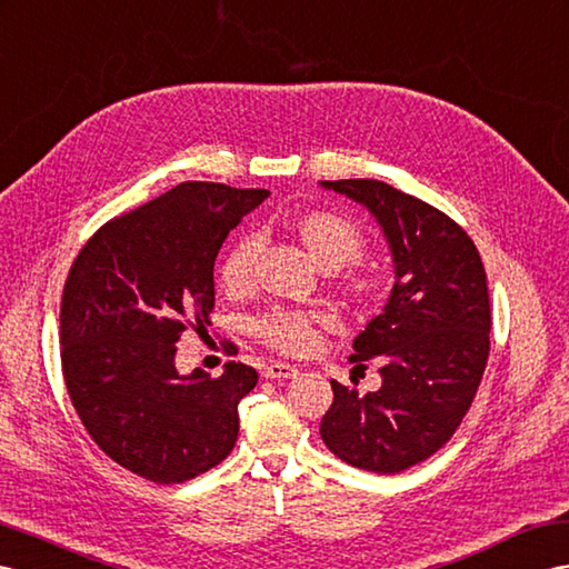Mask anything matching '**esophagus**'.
I'll use <instances>...</instances> for the list:
<instances>
[{"mask_svg": "<svg viewBox=\"0 0 569 569\" xmlns=\"http://www.w3.org/2000/svg\"><path fill=\"white\" fill-rule=\"evenodd\" d=\"M267 377V380H290V377L298 375V368L288 366V362H269V366L264 368V372H261Z\"/></svg>", "mask_w": 569, "mask_h": 569, "instance_id": "obj_1", "label": "esophagus"}]
</instances>
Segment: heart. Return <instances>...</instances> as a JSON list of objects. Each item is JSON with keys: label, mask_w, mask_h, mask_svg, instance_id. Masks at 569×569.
<instances>
[{"label": "heart", "mask_w": 569, "mask_h": 569, "mask_svg": "<svg viewBox=\"0 0 569 569\" xmlns=\"http://www.w3.org/2000/svg\"><path fill=\"white\" fill-rule=\"evenodd\" d=\"M290 230L302 244V250L322 271H337L333 288L353 308H368L380 293V279L372 269L339 268L356 261L366 250V232L348 216L333 211H310L298 216ZM254 238H240L232 242L218 264V281L232 296L244 293L254 279ZM329 317L308 310L273 308L252 319V333L269 348L288 356H302L317 346L319 327H327Z\"/></svg>", "instance_id": "heart-1"}]
</instances>
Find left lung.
Masks as SVG:
<instances>
[{
    "instance_id": "obj_1",
    "label": "left lung",
    "mask_w": 569,
    "mask_h": 569,
    "mask_svg": "<svg viewBox=\"0 0 569 569\" xmlns=\"http://www.w3.org/2000/svg\"><path fill=\"white\" fill-rule=\"evenodd\" d=\"M322 187L375 216L395 259V288L351 356L358 366L375 358L382 387L358 395L331 380L319 435L346 463L399 473L432 457L471 409L490 353L486 269L466 230L430 203L380 180Z\"/></svg>"
}]
</instances>
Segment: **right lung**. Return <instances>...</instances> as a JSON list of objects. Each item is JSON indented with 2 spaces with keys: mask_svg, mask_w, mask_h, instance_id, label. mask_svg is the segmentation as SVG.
<instances>
[{
  "mask_svg": "<svg viewBox=\"0 0 569 569\" xmlns=\"http://www.w3.org/2000/svg\"><path fill=\"white\" fill-rule=\"evenodd\" d=\"M267 189L182 182L112 218L81 247L60 310L69 399L106 455L160 486L221 463L238 440V403L257 370L180 375L182 333L209 325L213 261Z\"/></svg>",
  "mask_w": 569,
  "mask_h": 569,
  "instance_id": "obj_1",
  "label": "right lung"
}]
</instances>
